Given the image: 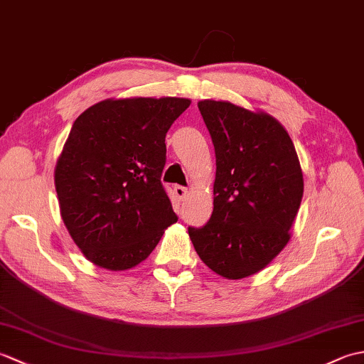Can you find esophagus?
I'll return each mask as SVG.
<instances>
[{"label": "esophagus", "mask_w": 364, "mask_h": 364, "mask_svg": "<svg viewBox=\"0 0 364 364\" xmlns=\"http://www.w3.org/2000/svg\"><path fill=\"white\" fill-rule=\"evenodd\" d=\"M173 191H175V194H176V197L181 200V202H184V200H186V197L189 196V191H188V188H184V186H180V184H176V186L173 188Z\"/></svg>", "instance_id": "esophagus-1"}]
</instances>
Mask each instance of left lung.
<instances>
[{
  "label": "left lung",
  "mask_w": 364,
  "mask_h": 364,
  "mask_svg": "<svg viewBox=\"0 0 364 364\" xmlns=\"http://www.w3.org/2000/svg\"><path fill=\"white\" fill-rule=\"evenodd\" d=\"M215 151L214 210L189 227L200 259L239 280L264 269L289 241L304 175L288 131L272 115L230 102H198Z\"/></svg>",
  "instance_id": "1"
}]
</instances>
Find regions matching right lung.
<instances>
[{"label": "right lung", "mask_w": 364, "mask_h": 364, "mask_svg": "<svg viewBox=\"0 0 364 364\" xmlns=\"http://www.w3.org/2000/svg\"><path fill=\"white\" fill-rule=\"evenodd\" d=\"M191 100H103L75 120L54 168L60 215L90 262L137 266L178 220L161 183L166 134Z\"/></svg>", "instance_id": "obj_1"}]
</instances>
